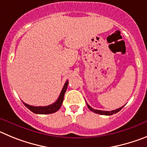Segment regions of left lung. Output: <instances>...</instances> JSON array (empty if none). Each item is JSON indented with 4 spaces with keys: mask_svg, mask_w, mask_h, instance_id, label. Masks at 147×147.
<instances>
[{
    "mask_svg": "<svg viewBox=\"0 0 147 147\" xmlns=\"http://www.w3.org/2000/svg\"><path fill=\"white\" fill-rule=\"evenodd\" d=\"M87 106H88V109L91 110L92 111H93L94 113H98V114H101V115H106V116H111V115H113V113H116L117 112H119L120 111V110L121 109V108H123V107L125 106H122L121 107V108H117V109L116 110H113V111H100V110H95L94 109V108H92V107L90 106V105H88V104H87Z\"/></svg>",
    "mask_w": 147,
    "mask_h": 147,
    "instance_id": "1",
    "label": "left lung"
}]
</instances>
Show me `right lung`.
<instances>
[{
    "label": "right lung",
    "mask_w": 147,
    "mask_h": 147,
    "mask_svg": "<svg viewBox=\"0 0 147 147\" xmlns=\"http://www.w3.org/2000/svg\"><path fill=\"white\" fill-rule=\"evenodd\" d=\"M68 83V80H67V82L64 84V87L62 88L58 100L54 103L51 104V105H47V106H32V105H29L28 104H26V103L23 102L25 106L28 108L33 113H36V114H50V113H53L55 112L58 111L59 108H61V106L63 100H64V94H65L66 91H67Z\"/></svg>",
    "instance_id": "add662e5"
}]
</instances>
